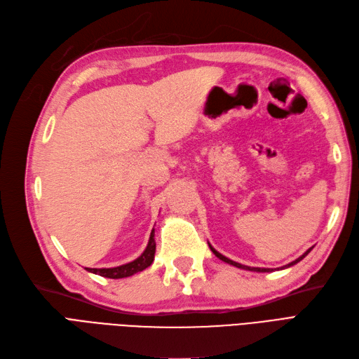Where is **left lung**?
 Returning a JSON list of instances; mask_svg holds the SVG:
<instances>
[{"label":"left lung","mask_w":359,"mask_h":359,"mask_svg":"<svg viewBox=\"0 0 359 359\" xmlns=\"http://www.w3.org/2000/svg\"><path fill=\"white\" fill-rule=\"evenodd\" d=\"M209 248H211V251L215 254V257H218V258H219V259H222V262H224V263H229V264H231V266H234V267L245 269V270H251V271H262V273H263V271H273V269H262V267H250V266H243V264L236 263V262H233V259H230V258L224 257L222 254H219L218 251H215V248H212L211 245H209ZM312 248H313V246H312ZM312 248H309V250H307L302 257H299L297 259H294V262H291V263H290V264H287V266H282L280 269H287V267H291V266H294V264H297L299 262H302V259H303L309 252L312 251Z\"/></svg>","instance_id":"obj_1"}]
</instances>
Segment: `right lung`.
<instances>
[{
  "mask_svg": "<svg viewBox=\"0 0 359 359\" xmlns=\"http://www.w3.org/2000/svg\"><path fill=\"white\" fill-rule=\"evenodd\" d=\"M154 252H156V242H154V229H153L151 234H150V241H148L145 251L137 259H133V262H130L128 264L111 267V269H89V267H86V270L90 271V273L101 275V276L109 278V279L128 278V276L138 273V271H142L148 266H151L153 259H154Z\"/></svg>",
  "mask_w": 359,
  "mask_h": 359,
  "instance_id": "obj_1",
  "label": "right lung"
}]
</instances>
